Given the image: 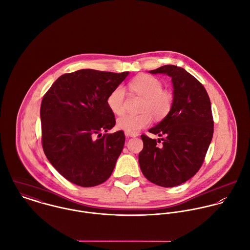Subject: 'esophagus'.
I'll return each instance as SVG.
<instances>
[{"label":"esophagus","mask_w":250,"mask_h":250,"mask_svg":"<svg viewBox=\"0 0 250 250\" xmlns=\"http://www.w3.org/2000/svg\"><path fill=\"white\" fill-rule=\"evenodd\" d=\"M125 136H126L127 138H136V137H138L139 135H138V134H129V133H126Z\"/></svg>","instance_id":"esophagus-1"}]
</instances>
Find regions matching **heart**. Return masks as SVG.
Returning <instances> with one entry per match:
<instances>
[{"instance_id": "heart-1", "label": "heart", "mask_w": 250, "mask_h": 250, "mask_svg": "<svg viewBox=\"0 0 250 250\" xmlns=\"http://www.w3.org/2000/svg\"><path fill=\"white\" fill-rule=\"evenodd\" d=\"M130 88L144 98L141 114H124L120 116L116 125L121 131L138 134L152 122L151 113L158 117L166 116L172 107L173 97L169 91L163 89L162 82L150 75H140L129 84ZM125 88L118 85L107 96L108 108L114 114H122L125 110Z\"/></svg>"}]
</instances>
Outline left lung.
<instances>
[{
	"label": "left lung",
	"mask_w": 250,
	"mask_h": 250,
	"mask_svg": "<svg viewBox=\"0 0 250 250\" xmlns=\"http://www.w3.org/2000/svg\"><path fill=\"white\" fill-rule=\"evenodd\" d=\"M149 72L171 78L173 102L167 116L149 129L162 139L142 135L139 163L145 178L171 188L193 177L201 167L214 134L212 107L205 87L184 68L168 64Z\"/></svg>",
	"instance_id": "8db88e82"
}]
</instances>
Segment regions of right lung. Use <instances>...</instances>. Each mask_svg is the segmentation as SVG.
I'll return each mask as SVG.
<instances>
[{
  "mask_svg": "<svg viewBox=\"0 0 250 250\" xmlns=\"http://www.w3.org/2000/svg\"><path fill=\"white\" fill-rule=\"evenodd\" d=\"M128 75L82 69L62 75L44 95L42 147L51 165L73 184L94 187L111 175L125 136L123 131L102 136L115 125L107 99Z\"/></svg>",
  "mask_w": 250,
  "mask_h": 250,
  "instance_id": "right-lung-1",
  "label": "right lung"
}]
</instances>
